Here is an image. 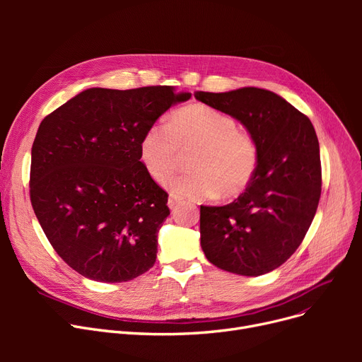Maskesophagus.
<instances>
[{
    "instance_id": "esophagus-1",
    "label": "esophagus",
    "mask_w": 362,
    "mask_h": 362,
    "mask_svg": "<svg viewBox=\"0 0 362 362\" xmlns=\"http://www.w3.org/2000/svg\"><path fill=\"white\" fill-rule=\"evenodd\" d=\"M182 202H183V199L179 198L177 195L171 194V195L168 197V206H170V210H175V208H176L179 204H182Z\"/></svg>"
}]
</instances>
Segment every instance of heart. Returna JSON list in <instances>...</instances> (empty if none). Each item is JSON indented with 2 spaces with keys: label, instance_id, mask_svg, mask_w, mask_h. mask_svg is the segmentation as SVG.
I'll use <instances>...</instances> for the list:
<instances>
[{
  "label": "heart",
  "instance_id": "1",
  "mask_svg": "<svg viewBox=\"0 0 362 362\" xmlns=\"http://www.w3.org/2000/svg\"><path fill=\"white\" fill-rule=\"evenodd\" d=\"M189 173L170 182L175 194L192 199L240 197L255 179L259 151L248 132L227 114L191 104L171 114L167 126L152 124L141 139L139 157L152 179L164 182L176 170L180 152L191 151Z\"/></svg>",
  "mask_w": 362,
  "mask_h": 362
}]
</instances>
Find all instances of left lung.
Here are the masks:
<instances>
[{
    "label": "left lung",
    "instance_id": "obj_1",
    "mask_svg": "<svg viewBox=\"0 0 362 362\" xmlns=\"http://www.w3.org/2000/svg\"><path fill=\"white\" fill-rule=\"evenodd\" d=\"M240 122L255 139V179L232 204L201 205V248L216 267L240 276L270 273L305 238L321 195L313 123L280 95L254 86L194 93Z\"/></svg>",
    "mask_w": 362,
    "mask_h": 362
}]
</instances>
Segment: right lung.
Segmentation results:
<instances>
[{"instance_id":"right-lung-1","label":"right lung","mask_w":362,"mask_h":362,"mask_svg":"<svg viewBox=\"0 0 362 362\" xmlns=\"http://www.w3.org/2000/svg\"><path fill=\"white\" fill-rule=\"evenodd\" d=\"M189 98L173 86L90 88L41 122L30 202L55 252L79 274L122 283L154 265L168 195L144 167L139 144L161 114Z\"/></svg>"}]
</instances>
